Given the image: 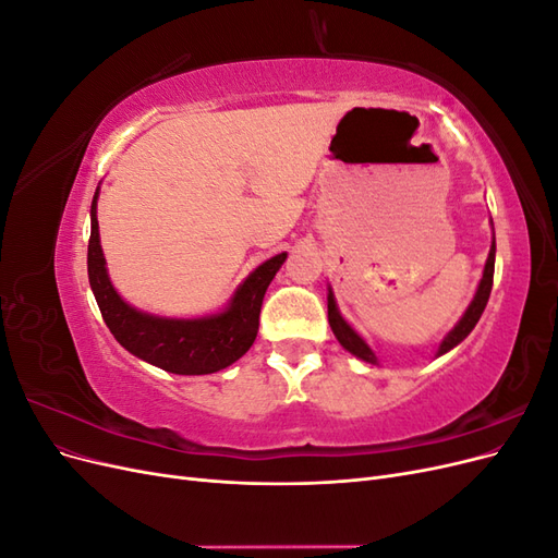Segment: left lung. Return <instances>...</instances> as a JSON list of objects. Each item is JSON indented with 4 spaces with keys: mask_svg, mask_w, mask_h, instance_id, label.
<instances>
[{
    "mask_svg": "<svg viewBox=\"0 0 558 558\" xmlns=\"http://www.w3.org/2000/svg\"><path fill=\"white\" fill-rule=\"evenodd\" d=\"M494 265H496V242L492 244V251H488V258H486V265H484V275H482V281H480L477 295H475V300L470 302V307H468V312L463 314V318L459 320V326H456V328L445 337V342L440 344V351H437V353H440V356H442V353H447L449 349H453L459 342H463L465 337L470 335V330L477 326V320H480V316H482V312H484V307H486V302H488V295H492ZM328 324H330V328H332L337 340H340V344H342L347 351H351L353 356H359L361 361H367V363H377L373 349H369V347L361 340V337H359L356 332H353V328L340 316V312H337L332 293H328Z\"/></svg>",
    "mask_w": 558,
    "mask_h": 558,
    "instance_id": "1",
    "label": "left lung"
}]
</instances>
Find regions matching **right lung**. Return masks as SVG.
Instances as JSON below:
<instances>
[{
	"label": "right lung",
	"mask_w": 558,
	"mask_h": 558,
	"mask_svg": "<svg viewBox=\"0 0 558 558\" xmlns=\"http://www.w3.org/2000/svg\"><path fill=\"white\" fill-rule=\"evenodd\" d=\"M99 191V189H97ZM88 279L97 307L111 335L134 356L174 375H209L232 365L251 349L258 335V318L269 281L283 265L286 253L258 265L234 293L223 314L177 320L142 314L113 291L99 246L97 193L90 207Z\"/></svg>",
	"instance_id": "right-lung-1"
}]
</instances>
